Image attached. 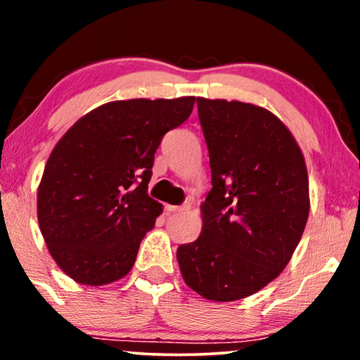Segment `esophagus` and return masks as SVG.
<instances>
[{
    "label": "esophagus",
    "mask_w": 360,
    "mask_h": 360,
    "mask_svg": "<svg viewBox=\"0 0 360 360\" xmlns=\"http://www.w3.org/2000/svg\"><path fill=\"white\" fill-rule=\"evenodd\" d=\"M166 210L169 213H179L186 210V206H174V205H166Z\"/></svg>",
    "instance_id": "34e87169"
}]
</instances>
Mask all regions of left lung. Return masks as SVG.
<instances>
[{
  "label": "left lung",
  "instance_id": "8db88e82",
  "mask_svg": "<svg viewBox=\"0 0 360 360\" xmlns=\"http://www.w3.org/2000/svg\"><path fill=\"white\" fill-rule=\"evenodd\" d=\"M212 191L203 229L177 249L184 283L210 301L254 295L281 274L309 213L308 171L291 131L269 110L198 98Z\"/></svg>",
  "mask_w": 360,
  "mask_h": 360
}]
</instances>
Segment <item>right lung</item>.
Returning <instances> with one entry per match:
<instances>
[{"mask_svg":"<svg viewBox=\"0 0 360 360\" xmlns=\"http://www.w3.org/2000/svg\"><path fill=\"white\" fill-rule=\"evenodd\" d=\"M194 96L98 106L53 147L37 193L40 232L57 266L88 286L134 267L162 205L147 194L160 140L193 111Z\"/></svg>","mask_w":360,"mask_h":360,"instance_id":"add662e5","label":"right lung"}]
</instances>
